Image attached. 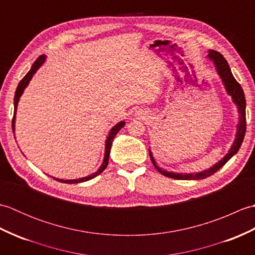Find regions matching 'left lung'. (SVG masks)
Here are the masks:
<instances>
[{
    "mask_svg": "<svg viewBox=\"0 0 255 255\" xmlns=\"http://www.w3.org/2000/svg\"><path fill=\"white\" fill-rule=\"evenodd\" d=\"M208 58L210 60H213L215 63V67L217 69V72L220 75L221 80H223L225 88L228 92V94L232 97V101L235 102V104L238 107V112H239V124H238V130L236 134V140L232 147L230 148L228 154H226L223 159H221L218 163H216L214 166H211L210 169L205 170L199 173H191V174H183V173H172L167 172L165 170H162L161 167L156 165L155 161L153 159V155L149 150L150 159L152 161L154 167L158 170L161 174L164 176L174 178V180H203V178L208 177L213 175L214 173L217 172L220 167H223L227 162H228L232 156H234L238 151H239L241 144L243 142V139L246 136V129H247V118H246V97L245 93H243V90L241 85L237 82V80L234 78V75L231 73V70L229 68V64L227 62L224 56L219 53L218 51L215 50H209Z\"/></svg>",
    "mask_w": 255,
    "mask_h": 255,
    "instance_id": "left-lung-1",
    "label": "left lung"
}]
</instances>
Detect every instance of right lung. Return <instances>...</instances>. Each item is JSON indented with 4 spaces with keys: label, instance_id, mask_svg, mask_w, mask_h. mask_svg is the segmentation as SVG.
I'll return each mask as SVG.
<instances>
[{
    "label": "right lung",
    "instance_id": "add662e5",
    "mask_svg": "<svg viewBox=\"0 0 255 255\" xmlns=\"http://www.w3.org/2000/svg\"><path fill=\"white\" fill-rule=\"evenodd\" d=\"M45 59L46 57L45 56H40L37 58V60L34 62V64H32L31 69L28 71V73H27L25 77L20 80V82L18 83V86L17 89H16V92H15V96H14V116H13V119H12V128H13V132H14V129H15V115H16V108H17V104H18V101H19V97L21 96V94H23V92L25 90V88L27 85H28L29 81L31 80L32 75H34L36 73V71L38 69H39V67L41 66L42 63L45 62ZM125 126V122H121L118 123L117 125H115L110 131V134H108V137L106 139V143H105V155H104V161H103V163L101 165V167L99 170H97L95 173H93V174H91L89 176H85V177H82V178H78V180H59V178H55V180L61 182V183H67V184H75V183H82V182H86L89 180H92V178H94L95 176H97L99 174H101V173L104 171L106 169V166L108 164V159H110V152H111V148H112V142L114 138H115L116 134L118 133V131L121 130V129Z\"/></svg>",
    "mask_w": 255,
    "mask_h": 255
}]
</instances>
